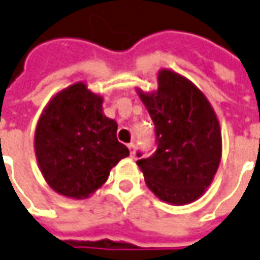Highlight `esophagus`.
I'll list each match as a JSON object with an SVG mask.
<instances>
[{
    "instance_id": "obj_1",
    "label": "esophagus",
    "mask_w": 260,
    "mask_h": 260,
    "mask_svg": "<svg viewBox=\"0 0 260 260\" xmlns=\"http://www.w3.org/2000/svg\"><path fill=\"white\" fill-rule=\"evenodd\" d=\"M127 148H128V151H130V155L134 156V153H136V145H134V142L127 144Z\"/></svg>"
}]
</instances>
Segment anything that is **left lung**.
Instances as JSON below:
<instances>
[{
    "label": "left lung",
    "instance_id": "left-lung-1",
    "mask_svg": "<svg viewBox=\"0 0 260 260\" xmlns=\"http://www.w3.org/2000/svg\"><path fill=\"white\" fill-rule=\"evenodd\" d=\"M140 95L155 124L156 149L148 157L137 152L148 188L171 204L194 202L220 161V128L211 104L192 82L169 70L160 71L156 93Z\"/></svg>",
    "mask_w": 260,
    "mask_h": 260
}]
</instances>
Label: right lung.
<instances>
[{"mask_svg": "<svg viewBox=\"0 0 260 260\" xmlns=\"http://www.w3.org/2000/svg\"><path fill=\"white\" fill-rule=\"evenodd\" d=\"M101 104V97L75 83L54 95L38 122V165L50 188L63 196L87 197L128 156L116 137L118 124L103 114Z\"/></svg>", "mask_w": 260, "mask_h": 260, "instance_id": "1", "label": "right lung"}]
</instances>
